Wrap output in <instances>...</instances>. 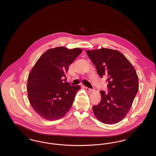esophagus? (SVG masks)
<instances>
[{"label":"esophagus","mask_w":156,"mask_h":156,"mask_svg":"<svg viewBox=\"0 0 156 156\" xmlns=\"http://www.w3.org/2000/svg\"><path fill=\"white\" fill-rule=\"evenodd\" d=\"M85 89L87 90V91H88V92H92V91L94 90V89L89 88H88V87H85Z\"/></svg>","instance_id":"34e87169"}]
</instances>
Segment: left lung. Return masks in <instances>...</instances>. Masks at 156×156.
I'll use <instances>...</instances> for the list:
<instances>
[{"mask_svg": "<svg viewBox=\"0 0 156 156\" xmlns=\"http://www.w3.org/2000/svg\"><path fill=\"white\" fill-rule=\"evenodd\" d=\"M89 58L98 75L106 76L108 92L101 90V101L92 107L95 116L105 124H115L126 116L139 89V80L134 67L122 53L102 48L88 50Z\"/></svg>", "mask_w": 156, "mask_h": 156, "instance_id": "1", "label": "left lung"}]
</instances>
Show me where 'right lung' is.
Masks as SVG:
<instances>
[{"mask_svg": "<svg viewBox=\"0 0 156 156\" xmlns=\"http://www.w3.org/2000/svg\"><path fill=\"white\" fill-rule=\"evenodd\" d=\"M81 48L58 47L47 50L30 71L28 98L33 109L43 118L54 120L63 117L72 106L79 85L66 81L69 67L81 53Z\"/></svg>", "mask_w": 156, "mask_h": 156, "instance_id": "obj_1", "label": "right lung"}]
</instances>
